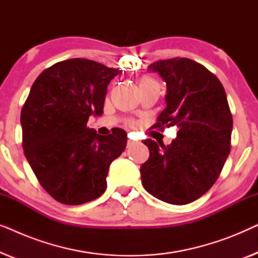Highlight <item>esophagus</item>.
Listing matches in <instances>:
<instances>
[{
  "instance_id": "obj_1",
  "label": "esophagus",
  "mask_w": 258,
  "mask_h": 258,
  "mask_svg": "<svg viewBox=\"0 0 258 258\" xmlns=\"http://www.w3.org/2000/svg\"><path fill=\"white\" fill-rule=\"evenodd\" d=\"M139 142H136V141H133L132 139L128 140V147H132V146H135V144H137Z\"/></svg>"
}]
</instances>
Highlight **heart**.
I'll return each mask as SVG.
<instances>
[{"instance_id":"heart-1","label":"heart","mask_w":258,"mask_h":258,"mask_svg":"<svg viewBox=\"0 0 258 258\" xmlns=\"http://www.w3.org/2000/svg\"><path fill=\"white\" fill-rule=\"evenodd\" d=\"M151 82H154V81L148 79V77H144V79L141 80V83H151Z\"/></svg>"}]
</instances>
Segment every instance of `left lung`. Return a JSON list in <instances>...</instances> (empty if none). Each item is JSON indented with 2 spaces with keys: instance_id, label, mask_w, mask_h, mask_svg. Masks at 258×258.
I'll list each match as a JSON object with an SVG mask.
<instances>
[{
  "instance_id": "1",
  "label": "left lung",
  "mask_w": 258,
  "mask_h": 258,
  "mask_svg": "<svg viewBox=\"0 0 258 258\" xmlns=\"http://www.w3.org/2000/svg\"><path fill=\"white\" fill-rule=\"evenodd\" d=\"M167 84L155 128L176 125L169 146L147 139L149 158L141 165L144 189L163 202L183 206L204 195L230 153L232 116L220 80L189 58L161 59L148 67Z\"/></svg>"
}]
</instances>
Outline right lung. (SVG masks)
Instances as JSON below:
<instances>
[{"instance_id":"1","label":"right lung","mask_w":258,"mask_h":258,"mask_svg":"<svg viewBox=\"0 0 258 258\" xmlns=\"http://www.w3.org/2000/svg\"><path fill=\"white\" fill-rule=\"evenodd\" d=\"M119 73L72 58L45 69L31 86L21 111L24 155L59 203L79 206L100 197L111 162L125 149L123 129L102 136L87 126L91 115L103 114L108 84Z\"/></svg>"}]
</instances>
